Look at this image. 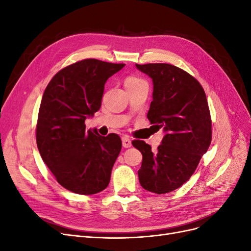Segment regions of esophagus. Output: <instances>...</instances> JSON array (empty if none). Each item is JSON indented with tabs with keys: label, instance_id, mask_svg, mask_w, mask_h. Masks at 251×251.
I'll return each mask as SVG.
<instances>
[{
	"label": "esophagus",
	"instance_id": "34e87169",
	"mask_svg": "<svg viewBox=\"0 0 251 251\" xmlns=\"http://www.w3.org/2000/svg\"><path fill=\"white\" fill-rule=\"evenodd\" d=\"M123 146H124V148H130L132 146V141H131L130 137L126 135L123 137Z\"/></svg>",
	"mask_w": 251,
	"mask_h": 251
}]
</instances>
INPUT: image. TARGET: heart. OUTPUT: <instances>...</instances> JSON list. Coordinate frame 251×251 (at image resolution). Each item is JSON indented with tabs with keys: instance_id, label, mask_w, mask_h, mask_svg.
<instances>
[{
	"instance_id": "heart-1",
	"label": "heart",
	"mask_w": 251,
	"mask_h": 251,
	"mask_svg": "<svg viewBox=\"0 0 251 251\" xmlns=\"http://www.w3.org/2000/svg\"><path fill=\"white\" fill-rule=\"evenodd\" d=\"M142 82H146L142 78L138 76H134V75H128L125 78V87L126 89H130L132 87H135L137 85H140Z\"/></svg>"
}]
</instances>
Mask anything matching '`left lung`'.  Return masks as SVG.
<instances>
[{"label": "left lung", "instance_id": "left-lung-1", "mask_svg": "<svg viewBox=\"0 0 251 251\" xmlns=\"http://www.w3.org/2000/svg\"><path fill=\"white\" fill-rule=\"evenodd\" d=\"M153 79L148 118L164 137L156 153L143 140H133L142 154L141 186L158 195L171 193L192 177L211 142V118L200 82L170 64H136Z\"/></svg>", "mask_w": 251, "mask_h": 251}]
</instances>
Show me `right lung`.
Wrapping results in <instances>:
<instances>
[{"mask_svg": "<svg viewBox=\"0 0 251 251\" xmlns=\"http://www.w3.org/2000/svg\"><path fill=\"white\" fill-rule=\"evenodd\" d=\"M125 64L95 58L59 70L45 90L36 124V144L58 183L79 195H94L109 185L121 151L117 134L86 130L85 120L100 110L104 83Z\"/></svg>", "mask_w": 251, "mask_h": 251, "instance_id": "right-lung-1", "label": "right lung"}]
</instances>
